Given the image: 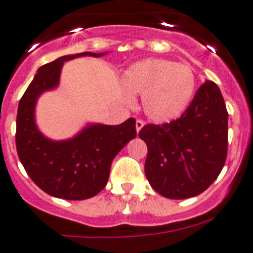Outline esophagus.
I'll list each match as a JSON object with an SVG mask.
<instances>
[{
    "instance_id": "esophagus-1",
    "label": "esophagus",
    "mask_w": 253,
    "mask_h": 253,
    "mask_svg": "<svg viewBox=\"0 0 253 253\" xmlns=\"http://www.w3.org/2000/svg\"><path fill=\"white\" fill-rule=\"evenodd\" d=\"M143 126H144V122L141 121V120H137L136 121V131L137 133H139V131L143 128Z\"/></svg>"
}]
</instances>
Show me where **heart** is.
<instances>
[{
	"mask_svg": "<svg viewBox=\"0 0 253 253\" xmlns=\"http://www.w3.org/2000/svg\"><path fill=\"white\" fill-rule=\"evenodd\" d=\"M121 82L127 93L142 96L143 111L155 124L180 119L196 93L192 68L163 58L133 63L125 71Z\"/></svg>",
	"mask_w": 253,
	"mask_h": 253,
	"instance_id": "b5f03b06",
	"label": "heart"
}]
</instances>
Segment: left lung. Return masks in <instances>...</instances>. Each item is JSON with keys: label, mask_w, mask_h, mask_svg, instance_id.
Listing matches in <instances>:
<instances>
[{"label": "left lung", "mask_w": 253, "mask_h": 253, "mask_svg": "<svg viewBox=\"0 0 253 253\" xmlns=\"http://www.w3.org/2000/svg\"><path fill=\"white\" fill-rule=\"evenodd\" d=\"M144 171L163 197L185 200L206 191L220 174L228 152V111L220 89L206 81L176 121L147 125Z\"/></svg>", "instance_id": "1"}]
</instances>
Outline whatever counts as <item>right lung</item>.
Returning <instances> with one entry per match:
<instances>
[{
    "instance_id": "right-lung-1",
    "label": "right lung",
    "mask_w": 253,
    "mask_h": 253,
    "mask_svg": "<svg viewBox=\"0 0 253 253\" xmlns=\"http://www.w3.org/2000/svg\"><path fill=\"white\" fill-rule=\"evenodd\" d=\"M106 53L86 51L66 55L42 66L18 105V157L35 185L52 197L81 201L98 195L108 183L114 158L137 134L132 117L116 126L86 124L72 138L62 141L50 139L37 125L38 100L45 91L57 88L63 63Z\"/></svg>"
}]
</instances>
